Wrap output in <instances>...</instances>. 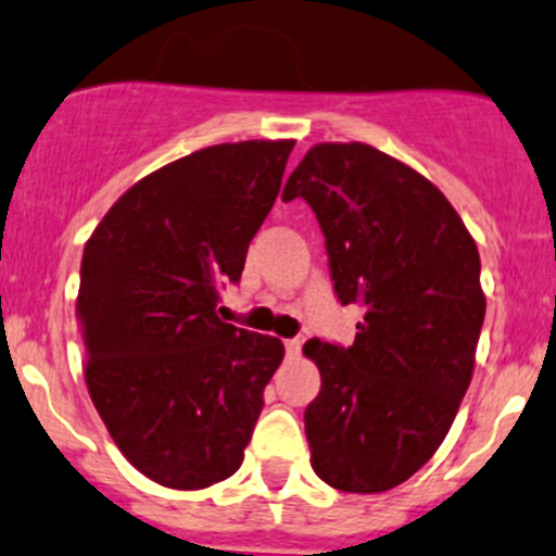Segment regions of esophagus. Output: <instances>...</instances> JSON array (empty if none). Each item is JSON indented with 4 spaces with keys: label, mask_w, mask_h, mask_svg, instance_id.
Masks as SVG:
<instances>
[{
    "label": "esophagus",
    "mask_w": 556,
    "mask_h": 556,
    "mask_svg": "<svg viewBox=\"0 0 556 556\" xmlns=\"http://www.w3.org/2000/svg\"><path fill=\"white\" fill-rule=\"evenodd\" d=\"M283 345H286V353H289V356H300L302 345H305V334H296V337H291V340H286Z\"/></svg>",
    "instance_id": "1"
}]
</instances>
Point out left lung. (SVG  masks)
Instances as JSON below:
<instances>
[{
  "label": "left lung",
  "instance_id": "8db88e82",
  "mask_svg": "<svg viewBox=\"0 0 556 556\" xmlns=\"http://www.w3.org/2000/svg\"><path fill=\"white\" fill-rule=\"evenodd\" d=\"M326 238L331 283L364 320L353 345L305 342L313 471L342 492L406 482L447 437L484 324L479 251L426 176L369 144H316L283 187Z\"/></svg>",
  "mask_w": 556,
  "mask_h": 556
}]
</instances>
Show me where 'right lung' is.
Segmentation results:
<instances>
[{
    "mask_svg": "<svg viewBox=\"0 0 556 556\" xmlns=\"http://www.w3.org/2000/svg\"><path fill=\"white\" fill-rule=\"evenodd\" d=\"M294 141L187 154L130 187L85 243V382L119 452L152 482L203 490L243 463L276 337L216 316L276 203Z\"/></svg>",
    "mask_w": 556,
    "mask_h": 556,
    "instance_id": "add662e5",
    "label": "right lung"
}]
</instances>
